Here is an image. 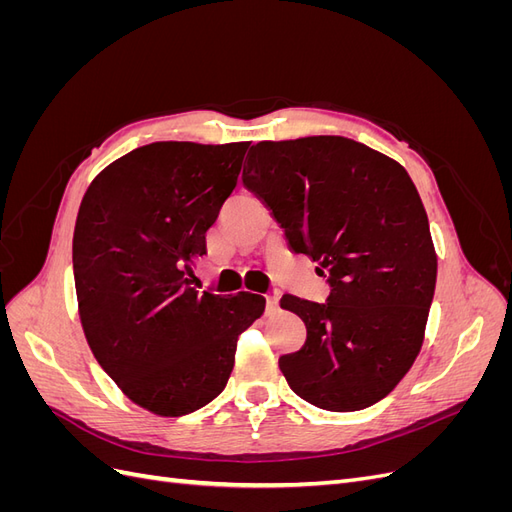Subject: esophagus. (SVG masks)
Wrapping results in <instances>:
<instances>
[{"label": "esophagus", "instance_id": "1", "mask_svg": "<svg viewBox=\"0 0 512 512\" xmlns=\"http://www.w3.org/2000/svg\"><path fill=\"white\" fill-rule=\"evenodd\" d=\"M280 312V297L277 294H271V297H267V314H277Z\"/></svg>", "mask_w": 512, "mask_h": 512}]
</instances>
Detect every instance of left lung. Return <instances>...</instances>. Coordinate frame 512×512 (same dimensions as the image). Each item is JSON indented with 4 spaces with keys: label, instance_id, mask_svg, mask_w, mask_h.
<instances>
[{
    "label": "left lung",
    "instance_id": "left-lung-1",
    "mask_svg": "<svg viewBox=\"0 0 512 512\" xmlns=\"http://www.w3.org/2000/svg\"><path fill=\"white\" fill-rule=\"evenodd\" d=\"M243 185L284 228L292 252L329 277L327 303L284 294L307 329L280 356L312 406L354 412L389 395L421 352L438 275L429 220L406 168L344 136L252 147Z\"/></svg>",
    "mask_w": 512,
    "mask_h": 512
}]
</instances>
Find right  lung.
Listing matches in <instances>:
<instances>
[{"label": "right lung", "mask_w": 512, "mask_h": 512, "mask_svg": "<svg viewBox=\"0 0 512 512\" xmlns=\"http://www.w3.org/2000/svg\"><path fill=\"white\" fill-rule=\"evenodd\" d=\"M250 143H151L106 166L76 215L72 267L87 344L134 404L183 416L218 397L265 297L192 286L207 230Z\"/></svg>", "instance_id": "obj_1"}]
</instances>
